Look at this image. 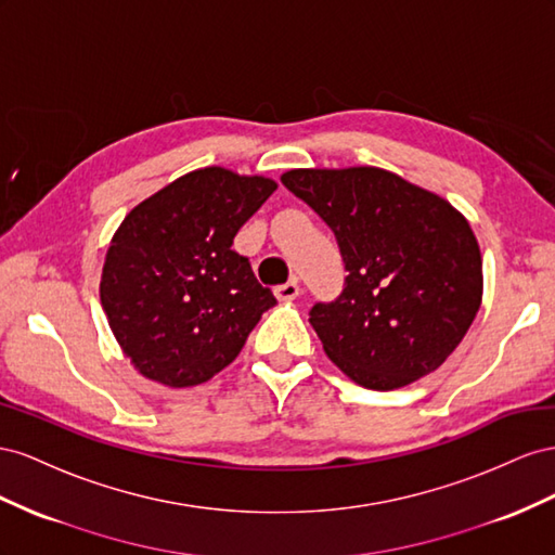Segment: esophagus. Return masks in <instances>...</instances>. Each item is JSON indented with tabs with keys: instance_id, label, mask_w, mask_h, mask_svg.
Listing matches in <instances>:
<instances>
[{
	"instance_id": "esophagus-1",
	"label": "esophagus",
	"mask_w": 555,
	"mask_h": 555,
	"mask_svg": "<svg viewBox=\"0 0 555 555\" xmlns=\"http://www.w3.org/2000/svg\"><path fill=\"white\" fill-rule=\"evenodd\" d=\"M274 295L281 299V302H291V299L299 295V283L295 279L288 283H281V286L274 288Z\"/></svg>"
}]
</instances>
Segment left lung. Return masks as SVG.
Segmentation results:
<instances>
[{"label":"left lung","mask_w":555,"mask_h":555,"mask_svg":"<svg viewBox=\"0 0 555 555\" xmlns=\"http://www.w3.org/2000/svg\"><path fill=\"white\" fill-rule=\"evenodd\" d=\"M335 232L344 291L309 323L327 358L370 390L435 372L481 307L477 236L447 199L378 167L291 169L281 177Z\"/></svg>","instance_id":"1"}]
</instances>
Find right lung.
Returning <instances> with one entry per match:
<instances>
[{
	"label": "right lung",
	"mask_w": 555,
	"mask_h": 555,
	"mask_svg": "<svg viewBox=\"0 0 555 555\" xmlns=\"http://www.w3.org/2000/svg\"><path fill=\"white\" fill-rule=\"evenodd\" d=\"M274 190L272 179L204 167L125 216L106 250L100 297L139 374L190 388L240 356L276 297L232 242Z\"/></svg>",
	"instance_id": "add662e5"
}]
</instances>
